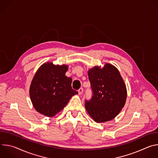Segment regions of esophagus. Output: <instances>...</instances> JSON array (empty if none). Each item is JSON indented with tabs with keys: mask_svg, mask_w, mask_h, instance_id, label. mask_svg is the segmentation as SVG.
Returning a JSON list of instances; mask_svg holds the SVG:
<instances>
[{
	"mask_svg": "<svg viewBox=\"0 0 158 158\" xmlns=\"http://www.w3.org/2000/svg\"><path fill=\"white\" fill-rule=\"evenodd\" d=\"M82 93H83V89L81 87V88H80V89L78 90V93H79V95H81V94H82Z\"/></svg>",
	"mask_w": 158,
	"mask_h": 158,
	"instance_id": "1",
	"label": "esophagus"
}]
</instances>
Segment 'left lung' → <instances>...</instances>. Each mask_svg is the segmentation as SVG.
Listing matches in <instances>:
<instances>
[{"mask_svg":"<svg viewBox=\"0 0 158 158\" xmlns=\"http://www.w3.org/2000/svg\"><path fill=\"white\" fill-rule=\"evenodd\" d=\"M93 97L85 101V108L93 120L98 123L115 118L124 106L127 89L116 67L106 63L103 67L94 66L88 71Z\"/></svg>","mask_w":158,"mask_h":158,"instance_id":"8db88e82","label":"left lung"}]
</instances>
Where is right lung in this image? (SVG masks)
Here are the masks:
<instances>
[{
  "label": "right lung",
  "instance_id": "right-lung-1",
  "mask_svg": "<svg viewBox=\"0 0 158 158\" xmlns=\"http://www.w3.org/2000/svg\"><path fill=\"white\" fill-rule=\"evenodd\" d=\"M68 65H54L48 62L40 65L35 73L29 88V94L34 109L47 117H53L77 94L72 89L71 77L65 76Z\"/></svg>",
  "mask_w": 158,
  "mask_h": 158
}]
</instances>
